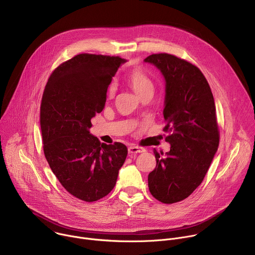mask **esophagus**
I'll list each match as a JSON object with an SVG mask.
<instances>
[{"label":"esophagus","mask_w":255,"mask_h":255,"mask_svg":"<svg viewBox=\"0 0 255 255\" xmlns=\"http://www.w3.org/2000/svg\"><path fill=\"white\" fill-rule=\"evenodd\" d=\"M146 150H145V148H142V147H139V146H135V145H133V146H130L128 148V152L130 154H135V153H142V152H145Z\"/></svg>","instance_id":"34e87169"}]
</instances>
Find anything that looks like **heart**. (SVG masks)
Instances as JSON below:
<instances>
[{"mask_svg":"<svg viewBox=\"0 0 255 255\" xmlns=\"http://www.w3.org/2000/svg\"><path fill=\"white\" fill-rule=\"evenodd\" d=\"M127 81L137 95H140L141 93L147 91V90H153L152 81L140 68H135V69L131 70L127 76ZM115 91H116L115 86L111 85L110 87H109L108 95L110 97H113L115 94Z\"/></svg>","mask_w":255,"mask_h":255,"instance_id":"obj_1","label":"heart"}]
</instances>
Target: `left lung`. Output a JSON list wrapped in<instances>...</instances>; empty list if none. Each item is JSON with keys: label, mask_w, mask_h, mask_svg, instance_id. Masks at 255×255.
I'll list each match as a JSON object with an SVG mask.
<instances>
[{"label": "left lung", "mask_w": 255, "mask_h": 255, "mask_svg": "<svg viewBox=\"0 0 255 255\" xmlns=\"http://www.w3.org/2000/svg\"><path fill=\"white\" fill-rule=\"evenodd\" d=\"M165 82L163 117L170 150H154L156 167L148 174L151 195L164 204L188 198L203 181L219 146L216 108L210 86L192 63L167 53L144 59Z\"/></svg>", "instance_id": "8db88e82"}]
</instances>
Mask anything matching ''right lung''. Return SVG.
<instances>
[{"label":"right lung","instance_id":"1","mask_svg":"<svg viewBox=\"0 0 255 255\" xmlns=\"http://www.w3.org/2000/svg\"><path fill=\"white\" fill-rule=\"evenodd\" d=\"M126 61L79 54L54 69L43 93L44 155L61 186L85 202L98 201L114 189L128 153L124 144L101 143L90 133L91 120L103 111L112 78Z\"/></svg>","mask_w":255,"mask_h":255}]
</instances>
